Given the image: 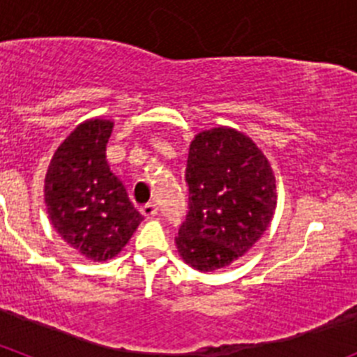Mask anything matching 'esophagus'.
Listing matches in <instances>:
<instances>
[{"label": "esophagus", "mask_w": 357, "mask_h": 357, "mask_svg": "<svg viewBox=\"0 0 357 357\" xmlns=\"http://www.w3.org/2000/svg\"><path fill=\"white\" fill-rule=\"evenodd\" d=\"M141 213H143L144 218H153L157 214V204L155 202H148L141 207Z\"/></svg>", "instance_id": "1"}]
</instances>
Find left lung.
Masks as SVG:
<instances>
[{
    "instance_id": "obj_1",
    "label": "left lung",
    "mask_w": 357,
    "mask_h": 357,
    "mask_svg": "<svg viewBox=\"0 0 357 357\" xmlns=\"http://www.w3.org/2000/svg\"><path fill=\"white\" fill-rule=\"evenodd\" d=\"M189 211L175 238L182 259L200 272L229 266L272 222L275 176L263 151L234 128L204 130L189 146Z\"/></svg>"
}]
</instances>
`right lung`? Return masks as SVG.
<instances>
[{
  "instance_id": "obj_1",
  "label": "right lung",
  "mask_w": 357,
  "mask_h": 357,
  "mask_svg": "<svg viewBox=\"0 0 357 357\" xmlns=\"http://www.w3.org/2000/svg\"><path fill=\"white\" fill-rule=\"evenodd\" d=\"M114 123L89 119L56 148L44 181L50 222L69 247L91 261L121 252L143 222L107 162V143Z\"/></svg>"
}]
</instances>
